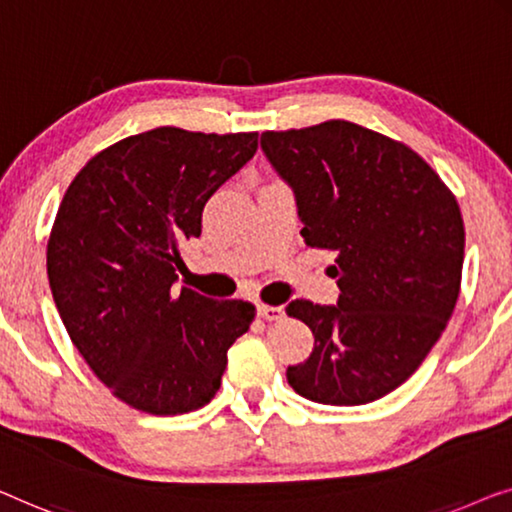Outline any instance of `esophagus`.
Listing matches in <instances>:
<instances>
[{"label":"esophagus","instance_id":"1","mask_svg":"<svg viewBox=\"0 0 512 512\" xmlns=\"http://www.w3.org/2000/svg\"><path fill=\"white\" fill-rule=\"evenodd\" d=\"M257 313H259V318H264V320H269V322L283 320V315H285L283 306H266V304H259L257 306Z\"/></svg>","mask_w":512,"mask_h":512}]
</instances>
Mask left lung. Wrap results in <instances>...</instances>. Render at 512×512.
<instances>
[{"instance_id": "left-lung-1", "label": "left lung", "mask_w": 512, "mask_h": 512, "mask_svg": "<svg viewBox=\"0 0 512 512\" xmlns=\"http://www.w3.org/2000/svg\"><path fill=\"white\" fill-rule=\"evenodd\" d=\"M262 150L292 185L306 246L336 255L341 290L336 306L285 308L315 338L287 383L327 406L385 397L455 311L466 241L455 194L406 143L348 120L264 132Z\"/></svg>"}]
</instances>
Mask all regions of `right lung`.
Wrapping results in <instances>:
<instances>
[{
  "label": "right lung",
  "mask_w": 512,
  "mask_h": 512,
  "mask_svg": "<svg viewBox=\"0 0 512 512\" xmlns=\"http://www.w3.org/2000/svg\"><path fill=\"white\" fill-rule=\"evenodd\" d=\"M255 150L257 132L150 129L92 157L57 208L46 248L57 311L92 373L141 413L206 406L253 325L250 301L174 283L178 246L201 234L206 201Z\"/></svg>",
  "instance_id": "add662e5"
}]
</instances>
